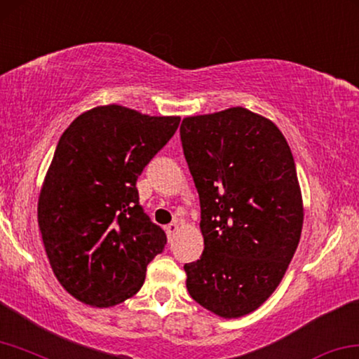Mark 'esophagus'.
I'll return each instance as SVG.
<instances>
[{
	"label": "esophagus",
	"mask_w": 359,
	"mask_h": 359,
	"mask_svg": "<svg viewBox=\"0 0 359 359\" xmlns=\"http://www.w3.org/2000/svg\"><path fill=\"white\" fill-rule=\"evenodd\" d=\"M178 228H180V226H178V223H170L168 226H167V228H165V231H167V236H168V241H172L173 239V236L176 234V231H178Z\"/></svg>",
	"instance_id": "esophagus-1"
}]
</instances>
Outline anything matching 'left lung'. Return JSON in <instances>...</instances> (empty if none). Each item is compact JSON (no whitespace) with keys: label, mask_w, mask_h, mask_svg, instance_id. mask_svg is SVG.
I'll list each match as a JSON object with an SVG mask.
<instances>
[{"label":"left lung","mask_w":359,"mask_h":359,"mask_svg":"<svg viewBox=\"0 0 359 359\" xmlns=\"http://www.w3.org/2000/svg\"><path fill=\"white\" fill-rule=\"evenodd\" d=\"M180 135L205 245L184 264L187 292L218 316H244L276 290L299 245L294 157L278 126L244 107L186 117Z\"/></svg>","instance_id":"1"}]
</instances>
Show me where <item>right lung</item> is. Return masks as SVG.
<instances>
[{
	"mask_svg": "<svg viewBox=\"0 0 359 359\" xmlns=\"http://www.w3.org/2000/svg\"><path fill=\"white\" fill-rule=\"evenodd\" d=\"M180 117L110 104L79 115L57 142L38 226L60 285L86 305H118L141 289L167 236L140 205L137 176L172 140Z\"/></svg>",
	"mask_w": 359,
	"mask_h": 359,
	"instance_id": "1",
	"label": "right lung"
}]
</instances>
